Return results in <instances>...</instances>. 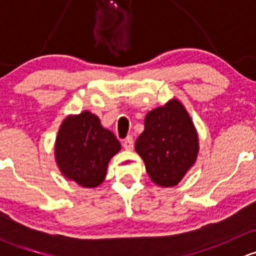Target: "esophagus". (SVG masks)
I'll use <instances>...</instances> for the list:
<instances>
[{
  "instance_id": "34e87169",
  "label": "esophagus",
  "mask_w": 256,
  "mask_h": 256,
  "mask_svg": "<svg viewBox=\"0 0 256 256\" xmlns=\"http://www.w3.org/2000/svg\"><path fill=\"white\" fill-rule=\"evenodd\" d=\"M122 146H124V148H125V150H128V151H131V150L134 148V138H131V136H128V138L124 140Z\"/></svg>"
}]
</instances>
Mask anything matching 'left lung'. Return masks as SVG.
I'll return each instance as SVG.
<instances>
[{"label": "left lung", "instance_id": "8db88e82", "mask_svg": "<svg viewBox=\"0 0 256 256\" xmlns=\"http://www.w3.org/2000/svg\"><path fill=\"white\" fill-rule=\"evenodd\" d=\"M135 148L152 182L161 187L178 184L200 150L197 131L184 106L174 99L147 112Z\"/></svg>", "mask_w": 256, "mask_h": 256}]
</instances>
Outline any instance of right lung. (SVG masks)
<instances>
[{
  "label": "right lung",
  "mask_w": 256,
  "mask_h": 256,
  "mask_svg": "<svg viewBox=\"0 0 256 256\" xmlns=\"http://www.w3.org/2000/svg\"><path fill=\"white\" fill-rule=\"evenodd\" d=\"M121 144L112 131L89 112L68 116L56 141V161L69 180L86 188L98 187L106 176L108 164Z\"/></svg>",
  "instance_id": "right-lung-1"
}]
</instances>
